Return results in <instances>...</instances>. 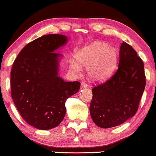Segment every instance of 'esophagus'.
Here are the masks:
<instances>
[{
    "instance_id": "1",
    "label": "esophagus",
    "mask_w": 156,
    "mask_h": 156,
    "mask_svg": "<svg viewBox=\"0 0 156 156\" xmlns=\"http://www.w3.org/2000/svg\"><path fill=\"white\" fill-rule=\"evenodd\" d=\"M87 87V84L84 83V82H82L81 83V88L82 89V88H86Z\"/></svg>"
}]
</instances>
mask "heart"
I'll return each mask as SVG.
<instances>
[{
  "label": "heart",
  "instance_id": "heart-1",
  "mask_svg": "<svg viewBox=\"0 0 156 156\" xmlns=\"http://www.w3.org/2000/svg\"><path fill=\"white\" fill-rule=\"evenodd\" d=\"M77 61H69V69L74 74H80L82 68L87 66L89 77L95 82L105 80L111 74L116 61V52L103 42H95L79 52Z\"/></svg>",
  "mask_w": 156,
  "mask_h": 156
}]
</instances>
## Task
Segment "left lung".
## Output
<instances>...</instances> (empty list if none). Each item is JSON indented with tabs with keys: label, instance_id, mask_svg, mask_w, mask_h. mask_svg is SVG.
Instances as JSON below:
<instances>
[{
	"label": "left lung",
	"instance_id": "1",
	"mask_svg": "<svg viewBox=\"0 0 156 156\" xmlns=\"http://www.w3.org/2000/svg\"><path fill=\"white\" fill-rule=\"evenodd\" d=\"M118 65L111 78L92 89L90 116L101 128L114 127L132 118L145 87L143 61L124 41L119 48Z\"/></svg>",
	"mask_w": 156,
	"mask_h": 156
}]
</instances>
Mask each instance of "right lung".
Listing matches in <instances>:
<instances>
[{
	"instance_id": "right-lung-1",
	"label": "right lung",
	"mask_w": 156,
	"mask_h": 156,
	"mask_svg": "<svg viewBox=\"0 0 156 156\" xmlns=\"http://www.w3.org/2000/svg\"><path fill=\"white\" fill-rule=\"evenodd\" d=\"M69 40L63 34L43 35L25 46L13 63V101L23 119L37 129L58 126L66 114V100L80 90V82L59 76L63 56L56 51Z\"/></svg>"
}]
</instances>
